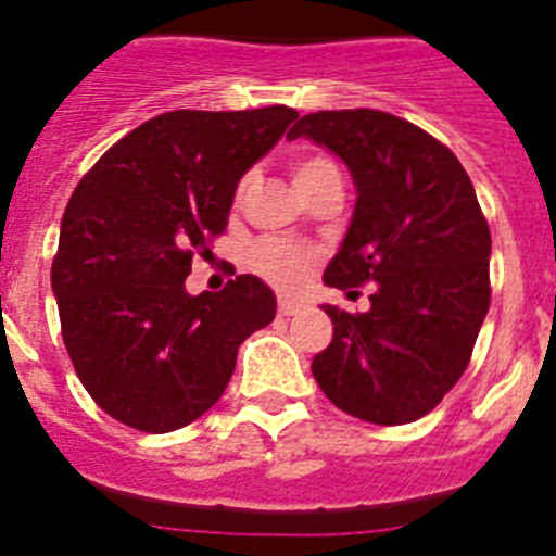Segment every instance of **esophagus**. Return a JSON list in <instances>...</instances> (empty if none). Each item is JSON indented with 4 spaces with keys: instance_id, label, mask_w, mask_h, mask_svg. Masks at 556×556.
Masks as SVG:
<instances>
[{
    "instance_id": "1",
    "label": "esophagus",
    "mask_w": 556,
    "mask_h": 556,
    "mask_svg": "<svg viewBox=\"0 0 556 556\" xmlns=\"http://www.w3.org/2000/svg\"><path fill=\"white\" fill-rule=\"evenodd\" d=\"M301 303H294V301H287V298H281V301H278V314H281V317H294V314L301 312Z\"/></svg>"
}]
</instances>
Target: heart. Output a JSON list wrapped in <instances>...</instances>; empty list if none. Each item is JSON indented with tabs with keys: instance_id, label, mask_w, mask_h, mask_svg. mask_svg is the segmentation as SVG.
<instances>
[{
	"instance_id": "1",
	"label": "heart",
	"mask_w": 556,
	"mask_h": 556,
	"mask_svg": "<svg viewBox=\"0 0 556 556\" xmlns=\"http://www.w3.org/2000/svg\"><path fill=\"white\" fill-rule=\"evenodd\" d=\"M292 178L298 189H306L323 178H339V169L328 155H301L292 164ZM244 191L248 180L239 186V198H244ZM250 267L278 289H298L306 281L312 253L281 239H264L250 250Z\"/></svg>"
}]
</instances>
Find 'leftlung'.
Here are the masks:
<instances>
[{"mask_svg": "<svg viewBox=\"0 0 556 556\" xmlns=\"http://www.w3.org/2000/svg\"><path fill=\"white\" fill-rule=\"evenodd\" d=\"M301 136L345 161L358 194L323 281L372 283L367 312L323 306L333 339L312 372L348 415L412 424L459 381L488 317V219L454 152L412 122L370 108L317 111L287 132Z\"/></svg>", "mask_w": 556, "mask_h": 556, "instance_id": "1", "label": "left lung"}]
</instances>
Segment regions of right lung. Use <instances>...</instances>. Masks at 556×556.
I'll list each match as a JSON object with an SVG mask.
<instances>
[{"instance_id":"right-lung-1","label":"right lung","mask_w":556,"mask_h":556,"mask_svg":"<svg viewBox=\"0 0 556 556\" xmlns=\"http://www.w3.org/2000/svg\"><path fill=\"white\" fill-rule=\"evenodd\" d=\"M298 111H169L119 139L68 200L52 262L61 333L97 406L130 429L166 434L217 404L244 339L275 320L255 275L223 292H186L194 253H211L244 172Z\"/></svg>"}]
</instances>
